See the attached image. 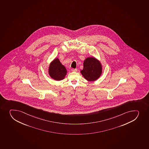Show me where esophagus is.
<instances>
[{"mask_svg":"<svg viewBox=\"0 0 149 149\" xmlns=\"http://www.w3.org/2000/svg\"><path fill=\"white\" fill-rule=\"evenodd\" d=\"M71 71H75V72H76V71H77V69H74V68H72V69H71Z\"/></svg>","mask_w":149,"mask_h":149,"instance_id":"esophagus-1","label":"esophagus"}]
</instances>
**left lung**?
I'll list each match as a JSON object with an SVG mask.
<instances>
[{
  "mask_svg": "<svg viewBox=\"0 0 149 149\" xmlns=\"http://www.w3.org/2000/svg\"><path fill=\"white\" fill-rule=\"evenodd\" d=\"M102 64L94 57H88L84 61L82 75L89 81H94L100 77L102 72Z\"/></svg>",
  "mask_w": 149,
  "mask_h": 149,
  "instance_id": "obj_1",
  "label": "left lung"
}]
</instances>
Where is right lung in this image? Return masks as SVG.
Listing matches in <instances>:
<instances>
[{
  "label": "right lung",
  "mask_w": 149,
  "mask_h": 149,
  "mask_svg": "<svg viewBox=\"0 0 149 149\" xmlns=\"http://www.w3.org/2000/svg\"><path fill=\"white\" fill-rule=\"evenodd\" d=\"M66 73V68L61 63L57 58L50 63L49 65V74L52 78L56 81L63 80Z\"/></svg>",
  "instance_id": "1"
}]
</instances>
